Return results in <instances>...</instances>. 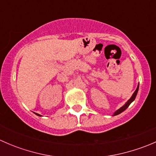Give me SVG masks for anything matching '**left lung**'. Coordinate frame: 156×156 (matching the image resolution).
Returning <instances> with one entry per match:
<instances>
[{"mask_svg":"<svg viewBox=\"0 0 156 156\" xmlns=\"http://www.w3.org/2000/svg\"><path fill=\"white\" fill-rule=\"evenodd\" d=\"M138 89H139V84H138V86H137V87H136V90L134 91V93H133V95H132V97L130 98V100H129L128 101H127V103H125V104L123 106H122V107H121L120 108H119V109H118L117 111H116L114 113V115H117L120 114V113H122V112L125 111V110L126 109V108L128 107L129 106H130V103H131L132 102H133V100H135V98H136V94H137V92H138Z\"/></svg>","mask_w":156,"mask_h":156,"instance_id":"1","label":"left lung"}]
</instances>
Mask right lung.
Masks as SVG:
<instances>
[{
	"mask_svg": "<svg viewBox=\"0 0 156 156\" xmlns=\"http://www.w3.org/2000/svg\"><path fill=\"white\" fill-rule=\"evenodd\" d=\"M35 114H36V115H38V116H41V115H39V114H37V113H35Z\"/></svg>",
	"mask_w": 156,
	"mask_h": 156,
	"instance_id": "1",
	"label": "right lung"
}]
</instances>
